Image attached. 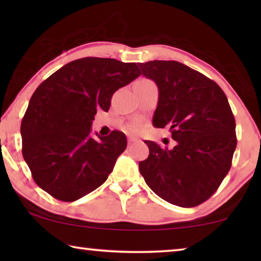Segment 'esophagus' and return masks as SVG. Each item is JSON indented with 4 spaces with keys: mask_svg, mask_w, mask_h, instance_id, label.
Here are the masks:
<instances>
[{
    "mask_svg": "<svg viewBox=\"0 0 261 261\" xmlns=\"http://www.w3.org/2000/svg\"><path fill=\"white\" fill-rule=\"evenodd\" d=\"M127 140H129V143H135V141H138L139 139L137 138V137H135V136H129V138H127Z\"/></svg>",
    "mask_w": 261,
    "mask_h": 261,
    "instance_id": "obj_1",
    "label": "esophagus"
}]
</instances>
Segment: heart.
<instances>
[{
    "instance_id": "obj_1",
    "label": "heart",
    "mask_w": 261,
    "mask_h": 261,
    "mask_svg": "<svg viewBox=\"0 0 261 261\" xmlns=\"http://www.w3.org/2000/svg\"><path fill=\"white\" fill-rule=\"evenodd\" d=\"M139 129H140L139 123H134V124L130 125V130H132V131H138Z\"/></svg>"
}]
</instances>
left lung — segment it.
<instances>
[{
	"label": "left lung",
	"instance_id": "1",
	"mask_svg": "<svg viewBox=\"0 0 261 261\" xmlns=\"http://www.w3.org/2000/svg\"><path fill=\"white\" fill-rule=\"evenodd\" d=\"M155 82V127L168 126L176 141L169 149L145 140L149 148L139 171L154 193L180 207H194L213 194L231 167L236 123L224 92L214 81L176 61L139 63Z\"/></svg>",
	"mask_w": 261,
	"mask_h": 261
}]
</instances>
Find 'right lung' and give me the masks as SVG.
I'll use <instances>...</instances> for the list:
<instances>
[{
  "label": "right lung",
  "instance_id": "1",
  "mask_svg": "<svg viewBox=\"0 0 261 261\" xmlns=\"http://www.w3.org/2000/svg\"><path fill=\"white\" fill-rule=\"evenodd\" d=\"M141 74L136 63L84 57L43 81L21 121L23 156L34 182L62 201H74L106 182L126 137L114 130L90 136L96 109L108 112L118 88Z\"/></svg>",
  "mask_w": 261,
  "mask_h": 261
}]
</instances>
